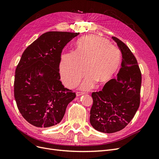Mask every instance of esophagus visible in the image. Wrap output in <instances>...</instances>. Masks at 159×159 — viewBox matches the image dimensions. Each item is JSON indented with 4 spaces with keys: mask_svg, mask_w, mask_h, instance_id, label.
<instances>
[{
    "mask_svg": "<svg viewBox=\"0 0 159 159\" xmlns=\"http://www.w3.org/2000/svg\"><path fill=\"white\" fill-rule=\"evenodd\" d=\"M84 93H85L82 92V91H77V92H76V95L77 96H80V95H83Z\"/></svg>",
    "mask_w": 159,
    "mask_h": 159,
    "instance_id": "obj_1",
    "label": "esophagus"
}]
</instances>
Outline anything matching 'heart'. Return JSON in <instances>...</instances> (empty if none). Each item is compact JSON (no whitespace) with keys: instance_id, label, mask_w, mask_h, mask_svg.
Here are the masks:
<instances>
[{"instance_id":"obj_1","label":"heart","mask_w":159,"mask_h":159,"mask_svg":"<svg viewBox=\"0 0 159 159\" xmlns=\"http://www.w3.org/2000/svg\"><path fill=\"white\" fill-rule=\"evenodd\" d=\"M121 60L120 50L106 38L86 36L77 42L75 52L62 56L60 66L61 78L66 85L73 88L79 83L85 68L87 74L81 88L89 89L95 83L102 84L111 79L119 68Z\"/></svg>"}]
</instances>
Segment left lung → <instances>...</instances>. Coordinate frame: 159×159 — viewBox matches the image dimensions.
I'll return each mask as SVG.
<instances>
[{
	"mask_svg": "<svg viewBox=\"0 0 159 159\" xmlns=\"http://www.w3.org/2000/svg\"><path fill=\"white\" fill-rule=\"evenodd\" d=\"M121 51V67L117 79L105 84L102 91L93 92L90 123L98 131H121L131 121L140 105L141 72L137 60L127 46L112 37Z\"/></svg>",
	"mask_w": 159,
	"mask_h": 159,
	"instance_id": "1",
	"label": "left lung"
}]
</instances>
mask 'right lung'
<instances>
[{
  "label": "right lung",
  "instance_id": "obj_1",
  "mask_svg": "<svg viewBox=\"0 0 159 159\" xmlns=\"http://www.w3.org/2000/svg\"><path fill=\"white\" fill-rule=\"evenodd\" d=\"M80 34L48 32L28 46L16 66L14 95L22 116L37 127H50L63 119L75 93L60 80L61 54L65 46Z\"/></svg>",
  "mask_w": 159,
  "mask_h": 159
}]
</instances>
